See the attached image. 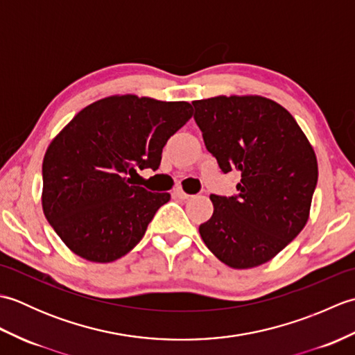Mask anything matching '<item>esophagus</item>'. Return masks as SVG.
Segmentation results:
<instances>
[{
    "mask_svg": "<svg viewBox=\"0 0 355 355\" xmlns=\"http://www.w3.org/2000/svg\"><path fill=\"white\" fill-rule=\"evenodd\" d=\"M172 195L173 197H177V198H180V200H187L191 197L189 193H186L184 191H182V189H173V192H172Z\"/></svg>",
    "mask_w": 355,
    "mask_h": 355,
    "instance_id": "esophagus-1",
    "label": "esophagus"
}]
</instances>
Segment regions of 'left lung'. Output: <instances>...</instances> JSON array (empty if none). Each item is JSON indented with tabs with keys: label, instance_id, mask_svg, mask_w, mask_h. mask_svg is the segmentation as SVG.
I'll return each mask as SVG.
<instances>
[{
	"label": "left lung",
	"instance_id": "obj_1",
	"mask_svg": "<svg viewBox=\"0 0 355 355\" xmlns=\"http://www.w3.org/2000/svg\"><path fill=\"white\" fill-rule=\"evenodd\" d=\"M195 122L223 172L236 171V197L210 195L214 215L200 225L207 248L245 270L271 261L310 218L318 158L282 105L256 94L193 101Z\"/></svg>",
	"mask_w": 355,
	"mask_h": 355
}]
</instances>
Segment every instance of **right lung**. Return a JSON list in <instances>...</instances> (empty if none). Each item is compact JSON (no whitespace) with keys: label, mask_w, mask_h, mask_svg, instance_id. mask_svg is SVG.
I'll list each match as a JSON object with an SVG mask.
<instances>
[{"label":"right lung","mask_w":355,"mask_h":355,"mask_svg":"<svg viewBox=\"0 0 355 355\" xmlns=\"http://www.w3.org/2000/svg\"><path fill=\"white\" fill-rule=\"evenodd\" d=\"M192 116L189 102L114 94L89 103L50 141L42 210L74 254L107 263L140 243L171 193L134 186L132 175L157 171L166 141Z\"/></svg>","instance_id":"right-lung-1"}]
</instances>
